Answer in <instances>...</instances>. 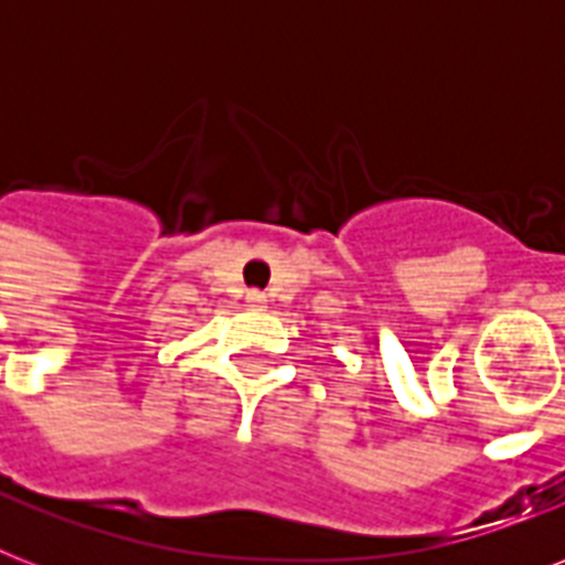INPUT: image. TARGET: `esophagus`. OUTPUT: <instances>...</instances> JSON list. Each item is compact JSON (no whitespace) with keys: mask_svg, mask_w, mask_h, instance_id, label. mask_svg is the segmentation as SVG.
Instances as JSON below:
<instances>
[{"mask_svg":"<svg viewBox=\"0 0 565 565\" xmlns=\"http://www.w3.org/2000/svg\"><path fill=\"white\" fill-rule=\"evenodd\" d=\"M246 301H248V305H252V308H264L266 296H264V292H260V290H248Z\"/></svg>","mask_w":565,"mask_h":565,"instance_id":"obj_1","label":"esophagus"}]
</instances>
